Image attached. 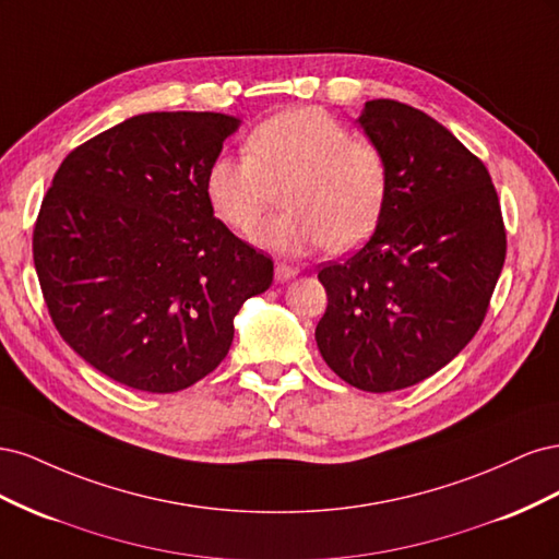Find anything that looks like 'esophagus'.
Here are the masks:
<instances>
[{
  "label": "esophagus",
  "instance_id": "34e87169",
  "mask_svg": "<svg viewBox=\"0 0 559 559\" xmlns=\"http://www.w3.org/2000/svg\"><path fill=\"white\" fill-rule=\"evenodd\" d=\"M300 273V270L296 267V265H286V263H277L275 265V282H289V280H294L296 275Z\"/></svg>",
  "mask_w": 559,
  "mask_h": 559
}]
</instances>
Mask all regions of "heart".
Listing matches in <instances>:
<instances>
[{
    "label": "heart",
    "instance_id": "b5f03b06",
    "mask_svg": "<svg viewBox=\"0 0 559 559\" xmlns=\"http://www.w3.org/2000/svg\"><path fill=\"white\" fill-rule=\"evenodd\" d=\"M284 189L289 207L265 224L257 240L280 253H306L331 245L345 251L378 226L389 167L382 151L326 111L298 107L267 118L245 142V158L216 156L205 173V195L214 214L251 233Z\"/></svg>",
    "mask_w": 559,
    "mask_h": 559
}]
</instances>
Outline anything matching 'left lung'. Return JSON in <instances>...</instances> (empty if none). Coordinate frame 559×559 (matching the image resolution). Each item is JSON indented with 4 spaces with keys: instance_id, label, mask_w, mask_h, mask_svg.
<instances>
[{
    "instance_id": "obj_1",
    "label": "left lung",
    "mask_w": 559,
    "mask_h": 559,
    "mask_svg": "<svg viewBox=\"0 0 559 559\" xmlns=\"http://www.w3.org/2000/svg\"><path fill=\"white\" fill-rule=\"evenodd\" d=\"M357 126L386 158L370 240L319 270L329 306L314 337L337 378L396 392L433 376L480 329L506 259L487 167L425 111L370 99Z\"/></svg>"
}]
</instances>
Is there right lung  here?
<instances>
[{
    "instance_id": "right-lung-1",
    "label": "right lung",
    "mask_w": 559,
    "mask_h": 559,
    "mask_svg": "<svg viewBox=\"0 0 559 559\" xmlns=\"http://www.w3.org/2000/svg\"><path fill=\"white\" fill-rule=\"evenodd\" d=\"M240 118L151 111L62 160L32 238L50 319L99 373L151 394L210 376L273 261L214 218L205 173Z\"/></svg>"
}]
</instances>
